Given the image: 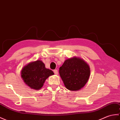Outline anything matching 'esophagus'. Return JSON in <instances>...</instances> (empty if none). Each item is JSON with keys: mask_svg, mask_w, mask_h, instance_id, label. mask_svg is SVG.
Segmentation results:
<instances>
[{"mask_svg": "<svg viewBox=\"0 0 120 120\" xmlns=\"http://www.w3.org/2000/svg\"><path fill=\"white\" fill-rule=\"evenodd\" d=\"M54 73L55 75H57L58 74V70H57V69H55V70H54Z\"/></svg>", "mask_w": 120, "mask_h": 120, "instance_id": "1", "label": "esophagus"}]
</instances>
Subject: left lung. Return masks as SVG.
Wrapping results in <instances>:
<instances>
[{
	"label": "left lung",
	"instance_id": "obj_1",
	"mask_svg": "<svg viewBox=\"0 0 120 120\" xmlns=\"http://www.w3.org/2000/svg\"><path fill=\"white\" fill-rule=\"evenodd\" d=\"M59 74L67 89L77 91L87 83L90 68L84 60L75 57L64 61L59 68Z\"/></svg>",
	"mask_w": 120,
	"mask_h": 120
}]
</instances>
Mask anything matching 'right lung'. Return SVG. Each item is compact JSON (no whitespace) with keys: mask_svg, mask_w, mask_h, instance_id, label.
Returning a JSON list of instances; mask_svg holds the SVG:
<instances>
[{"mask_svg":"<svg viewBox=\"0 0 120 120\" xmlns=\"http://www.w3.org/2000/svg\"><path fill=\"white\" fill-rule=\"evenodd\" d=\"M54 75V72L46 68L40 60L36 61L25 66L21 71V77L27 85L34 90H40L45 80Z\"/></svg>","mask_w":120,"mask_h":120,"instance_id":"right-lung-1","label":"right lung"}]
</instances>
